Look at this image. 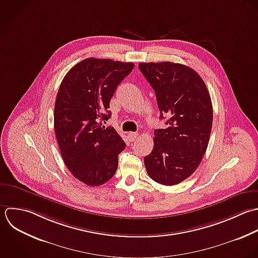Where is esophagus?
<instances>
[{
    "instance_id": "34e87169",
    "label": "esophagus",
    "mask_w": 258,
    "mask_h": 258,
    "mask_svg": "<svg viewBox=\"0 0 258 258\" xmlns=\"http://www.w3.org/2000/svg\"><path fill=\"white\" fill-rule=\"evenodd\" d=\"M138 136H139L138 133H128V135H127L131 142H134L138 138Z\"/></svg>"
}]
</instances>
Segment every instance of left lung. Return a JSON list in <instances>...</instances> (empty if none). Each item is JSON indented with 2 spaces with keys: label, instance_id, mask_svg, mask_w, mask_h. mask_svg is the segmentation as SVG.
<instances>
[{
  "label": "left lung",
  "instance_id": "left-lung-1",
  "mask_svg": "<svg viewBox=\"0 0 258 258\" xmlns=\"http://www.w3.org/2000/svg\"><path fill=\"white\" fill-rule=\"evenodd\" d=\"M154 88L160 118L169 116L166 128L156 130L154 149L144 162L151 179L173 186L190 177L208 147L213 121L209 91L189 66L173 62L140 63Z\"/></svg>",
  "mask_w": 258,
  "mask_h": 258
}]
</instances>
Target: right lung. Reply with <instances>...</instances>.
I'll return each mask as SVG.
<instances>
[{
  "mask_svg": "<svg viewBox=\"0 0 258 258\" xmlns=\"http://www.w3.org/2000/svg\"><path fill=\"white\" fill-rule=\"evenodd\" d=\"M132 62L87 58L64 76L54 107V131L63 161L80 182L94 187L116 172L125 143L113 127L109 101L134 69Z\"/></svg>",
  "mask_w": 258,
  "mask_h": 258,
  "instance_id": "right-lung-1",
  "label": "right lung"
}]
</instances>
